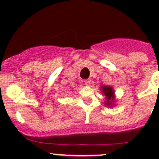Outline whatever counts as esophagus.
Segmentation results:
<instances>
[{
	"label": "esophagus",
	"mask_w": 159,
	"mask_h": 159,
	"mask_svg": "<svg viewBox=\"0 0 159 159\" xmlns=\"http://www.w3.org/2000/svg\"><path fill=\"white\" fill-rule=\"evenodd\" d=\"M84 84H85L87 86H89L90 84H91V80L89 79L85 80V81H84Z\"/></svg>",
	"instance_id": "1"
}]
</instances>
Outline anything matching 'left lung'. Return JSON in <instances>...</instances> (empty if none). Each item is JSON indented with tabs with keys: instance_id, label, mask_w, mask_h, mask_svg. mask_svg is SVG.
Returning a JSON list of instances; mask_svg holds the SVG:
<instances>
[{
	"instance_id": "1",
	"label": "left lung",
	"mask_w": 159,
	"mask_h": 159,
	"mask_svg": "<svg viewBox=\"0 0 159 159\" xmlns=\"http://www.w3.org/2000/svg\"><path fill=\"white\" fill-rule=\"evenodd\" d=\"M101 89H102V93H104L106 96V102H105V105L108 107H112L114 105L113 102L115 100V91L110 86L102 85Z\"/></svg>"
}]
</instances>
